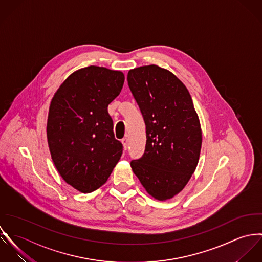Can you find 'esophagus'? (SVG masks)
Masks as SVG:
<instances>
[{
	"mask_svg": "<svg viewBox=\"0 0 262 262\" xmlns=\"http://www.w3.org/2000/svg\"><path fill=\"white\" fill-rule=\"evenodd\" d=\"M121 143H122V145H123V149L126 150V149H127V146H128V139H127V138L122 139Z\"/></svg>",
	"mask_w": 262,
	"mask_h": 262,
	"instance_id": "34e87169",
	"label": "esophagus"
}]
</instances>
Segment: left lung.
<instances>
[{"label": "left lung", "instance_id": "left-lung-1", "mask_svg": "<svg viewBox=\"0 0 262 262\" xmlns=\"http://www.w3.org/2000/svg\"><path fill=\"white\" fill-rule=\"evenodd\" d=\"M128 87L146 124V149L130 162L147 192L172 199L187 184L201 154L202 128L191 96L171 72L156 64L130 70Z\"/></svg>", "mask_w": 262, "mask_h": 262}]
</instances>
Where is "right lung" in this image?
<instances>
[{
	"label": "right lung",
	"mask_w": 262,
	"mask_h": 262,
	"mask_svg": "<svg viewBox=\"0 0 262 262\" xmlns=\"http://www.w3.org/2000/svg\"><path fill=\"white\" fill-rule=\"evenodd\" d=\"M124 75L90 66L70 75L50 106L47 135L55 168L77 190L102 186L122 154L107 107L120 93Z\"/></svg>",
	"instance_id": "obj_1"
}]
</instances>
